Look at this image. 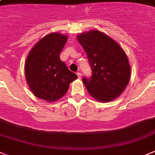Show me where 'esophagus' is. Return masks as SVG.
<instances>
[{"label":"esophagus","instance_id":"esophagus-1","mask_svg":"<svg viewBox=\"0 0 155 155\" xmlns=\"http://www.w3.org/2000/svg\"><path fill=\"white\" fill-rule=\"evenodd\" d=\"M77 75L78 77V78H81V72H77Z\"/></svg>","mask_w":155,"mask_h":155}]
</instances>
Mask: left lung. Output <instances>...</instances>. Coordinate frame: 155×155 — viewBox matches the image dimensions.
I'll list each match as a JSON object with an SVG mask.
<instances>
[{
	"label": "left lung",
	"mask_w": 155,
	"mask_h": 155,
	"mask_svg": "<svg viewBox=\"0 0 155 155\" xmlns=\"http://www.w3.org/2000/svg\"><path fill=\"white\" fill-rule=\"evenodd\" d=\"M87 54L91 76L84 77V84L92 97L108 102L124 91L130 80V68L127 57L117 42L98 31H91L78 36Z\"/></svg>",
	"instance_id": "8db88e82"
}]
</instances>
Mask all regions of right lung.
I'll return each instance as SVG.
<instances>
[{
  "label": "right lung",
  "instance_id": "obj_1",
  "mask_svg": "<svg viewBox=\"0 0 155 155\" xmlns=\"http://www.w3.org/2000/svg\"><path fill=\"white\" fill-rule=\"evenodd\" d=\"M68 37L52 33L40 40L28 54L25 64L26 80L32 93L48 102L66 94L69 84L78 78L60 59Z\"/></svg>",
  "mask_w": 155,
  "mask_h": 155
}]
</instances>
